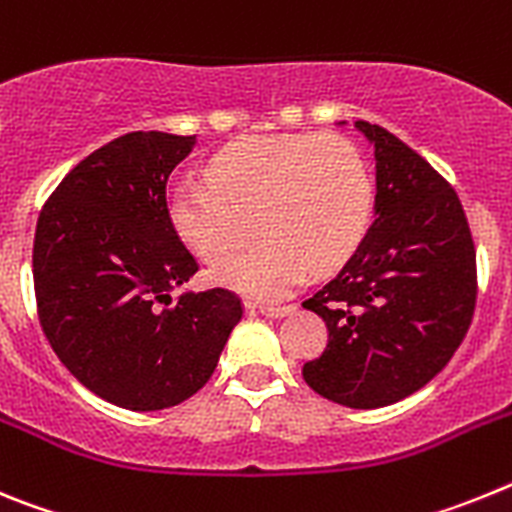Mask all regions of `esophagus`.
Listing matches in <instances>:
<instances>
[{
  "label": "esophagus",
  "instance_id": "obj_1",
  "mask_svg": "<svg viewBox=\"0 0 512 512\" xmlns=\"http://www.w3.org/2000/svg\"><path fill=\"white\" fill-rule=\"evenodd\" d=\"M256 307V310L261 312V315H266V318H284V315H289V312H295V305H251Z\"/></svg>",
  "mask_w": 512,
  "mask_h": 512
}]
</instances>
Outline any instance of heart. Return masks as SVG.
<instances>
[{
    "label": "heart",
    "instance_id": "heart-1",
    "mask_svg": "<svg viewBox=\"0 0 512 512\" xmlns=\"http://www.w3.org/2000/svg\"><path fill=\"white\" fill-rule=\"evenodd\" d=\"M374 184L351 140L271 135L235 140L210 158L205 182H182L169 220L207 266H223L256 228L264 233L223 271L253 297H279L307 269L346 261L372 223Z\"/></svg>",
    "mask_w": 512,
    "mask_h": 512
}]
</instances>
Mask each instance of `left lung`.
Listing matches in <instances>:
<instances>
[{"instance_id": "8db88e82", "label": "left lung", "mask_w": 512, "mask_h": 512, "mask_svg": "<svg viewBox=\"0 0 512 512\" xmlns=\"http://www.w3.org/2000/svg\"><path fill=\"white\" fill-rule=\"evenodd\" d=\"M354 125L374 146V223L336 277L302 302L328 325V346L302 377L338 405L372 410L449 364L472 323L477 259L451 184L390 130Z\"/></svg>"}]
</instances>
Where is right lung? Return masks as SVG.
Here are the masks:
<instances>
[{
	"label": "right lung",
	"instance_id": "add662e5",
	"mask_svg": "<svg viewBox=\"0 0 512 512\" xmlns=\"http://www.w3.org/2000/svg\"><path fill=\"white\" fill-rule=\"evenodd\" d=\"M194 143L158 130L120 135L63 176L38 217L33 282L45 338L117 408L148 413L189 400L243 318L241 300L220 287L171 305V289L200 269L166 205V182Z\"/></svg>",
	"mask_w": 512,
	"mask_h": 512
}]
</instances>
